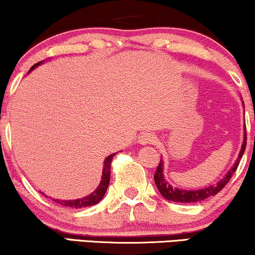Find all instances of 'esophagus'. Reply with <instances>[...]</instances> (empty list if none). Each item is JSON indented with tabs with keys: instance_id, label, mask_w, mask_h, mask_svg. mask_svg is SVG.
Here are the masks:
<instances>
[{
	"instance_id": "esophagus-1",
	"label": "esophagus",
	"mask_w": 255,
	"mask_h": 255,
	"mask_svg": "<svg viewBox=\"0 0 255 255\" xmlns=\"http://www.w3.org/2000/svg\"><path fill=\"white\" fill-rule=\"evenodd\" d=\"M156 136L152 133H149V132H143L140 133L139 138H138V142L140 144L143 145H146V144H152V143L156 142Z\"/></svg>"
}]
</instances>
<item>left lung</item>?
<instances>
[{
  "label": "left lung",
  "mask_w": 255,
  "mask_h": 255,
  "mask_svg": "<svg viewBox=\"0 0 255 255\" xmlns=\"http://www.w3.org/2000/svg\"><path fill=\"white\" fill-rule=\"evenodd\" d=\"M246 139H247V133H246V125H245V137H244V143H242L241 146V151L239 154L238 160L234 166L229 169V172L227 173L226 176H223L217 184L215 185H210L209 187L205 188H200V190H181V188H176L173 187L172 185H169L167 182L166 179L163 176V161L160 160V163H158L156 172H155L154 175V180L155 184H156V187L160 191V193L162 194L166 199L170 200V202H175V203H198L202 202L206 198H210V197L215 196L220 192L222 188L228 184L230 179H232L233 174L235 173L236 168H238L239 162H240L242 155H244L245 149H246Z\"/></svg>",
  "instance_id": "obj_1"
}]
</instances>
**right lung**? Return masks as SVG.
I'll use <instances>...</instances> for the list:
<instances>
[{
  "mask_svg": "<svg viewBox=\"0 0 255 255\" xmlns=\"http://www.w3.org/2000/svg\"><path fill=\"white\" fill-rule=\"evenodd\" d=\"M41 62L35 63L33 67L29 69V73L33 70L34 68H37L38 65H40ZM117 154L110 155L105 158L104 161V169H103V175H101V181L99 184V186L94 192L89 194V196L83 197V198H79V199H74V200H58V199H53L56 203L61 204L63 206H67V208H76V209H81V208H86V206H91V205H95L100 202L101 199L104 198L105 193H106L107 187H109L110 184V178H111V163H112L113 156Z\"/></svg>",
  "mask_w": 255,
  "mask_h": 255,
  "instance_id": "1",
  "label": "right lung"
}]
</instances>
